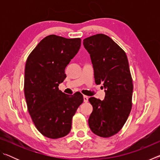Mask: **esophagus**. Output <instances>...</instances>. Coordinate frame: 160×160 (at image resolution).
<instances>
[{
	"mask_svg": "<svg viewBox=\"0 0 160 160\" xmlns=\"http://www.w3.org/2000/svg\"><path fill=\"white\" fill-rule=\"evenodd\" d=\"M83 99H84V102H88V97L86 96V95H84L83 96Z\"/></svg>",
	"mask_w": 160,
	"mask_h": 160,
	"instance_id": "esophagus-1",
	"label": "esophagus"
}]
</instances>
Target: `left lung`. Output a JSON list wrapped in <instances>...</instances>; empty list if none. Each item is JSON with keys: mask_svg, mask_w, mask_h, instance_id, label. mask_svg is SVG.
I'll use <instances>...</instances> for the list:
<instances>
[{"mask_svg": "<svg viewBox=\"0 0 160 160\" xmlns=\"http://www.w3.org/2000/svg\"><path fill=\"white\" fill-rule=\"evenodd\" d=\"M83 44L90 54L95 83H102L106 89L102 101L89 98L93 107L89 126L98 136L109 138L121 131L131 111L133 85L128 58L125 51L104 34L85 38Z\"/></svg>", "mask_w": 160, "mask_h": 160, "instance_id": "left-lung-1", "label": "left lung"}]
</instances>
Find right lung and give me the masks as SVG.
<instances>
[{
  "instance_id": "add662e5",
  "label": "right lung",
  "mask_w": 160,
  "mask_h": 160,
  "mask_svg": "<svg viewBox=\"0 0 160 160\" xmlns=\"http://www.w3.org/2000/svg\"><path fill=\"white\" fill-rule=\"evenodd\" d=\"M80 38L66 39L55 34L44 38L27 59L24 92L35 127L48 138L66 136L83 96L68 95L58 90L66 75L65 69L78 52Z\"/></svg>"
}]
</instances>
